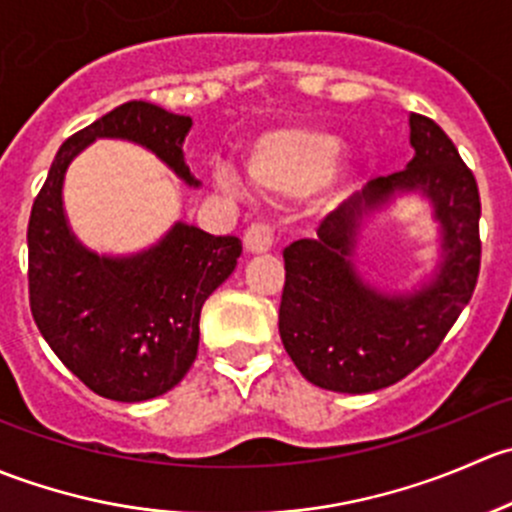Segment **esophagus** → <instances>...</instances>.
<instances>
[{
  "instance_id": "34e87169",
  "label": "esophagus",
  "mask_w": 512,
  "mask_h": 512,
  "mask_svg": "<svg viewBox=\"0 0 512 512\" xmlns=\"http://www.w3.org/2000/svg\"><path fill=\"white\" fill-rule=\"evenodd\" d=\"M275 245V227L267 223H252L245 230L247 252H267Z\"/></svg>"
}]
</instances>
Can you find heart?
<instances>
[{
	"mask_svg": "<svg viewBox=\"0 0 512 512\" xmlns=\"http://www.w3.org/2000/svg\"><path fill=\"white\" fill-rule=\"evenodd\" d=\"M337 148V136L319 128H280L252 143L247 153V173L265 193L302 195L317 185L337 183ZM218 183L227 193L240 190L237 175L227 168L218 170Z\"/></svg>",
	"mask_w": 512,
	"mask_h": 512,
	"instance_id": "b5f03b06",
	"label": "heart"
}]
</instances>
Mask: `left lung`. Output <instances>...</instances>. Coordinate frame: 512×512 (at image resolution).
Masks as SVG:
<instances>
[{
	"label": "left lung",
	"mask_w": 512,
	"mask_h": 512,
	"mask_svg": "<svg viewBox=\"0 0 512 512\" xmlns=\"http://www.w3.org/2000/svg\"><path fill=\"white\" fill-rule=\"evenodd\" d=\"M409 168L384 175L339 205L317 240L285 247L280 337L299 374L339 394L386 389L438 347L471 302L480 272V195L473 170L433 118L411 113ZM421 189L444 227L437 280L418 293L386 298L358 280L348 257L360 218L391 194Z\"/></svg>",
	"instance_id": "8db88e82"
}]
</instances>
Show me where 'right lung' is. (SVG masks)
Here are the masks:
<instances>
[{
  "instance_id": "right-lung-1",
  "label": "right lung",
  "mask_w": 512,
  "mask_h": 512,
  "mask_svg": "<svg viewBox=\"0 0 512 512\" xmlns=\"http://www.w3.org/2000/svg\"><path fill=\"white\" fill-rule=\"evenodd\" d=\"M188 116L128 101L81 128L56 153L32 205L29 307L41 337L103 399L146 401L173 389L198 356L200 312L237 265L242 242L178 223L151 250L98 257L76 242L61 208L64 173L96 138L141 143L188 185Z\"/></svg>"
}]
</instances>
